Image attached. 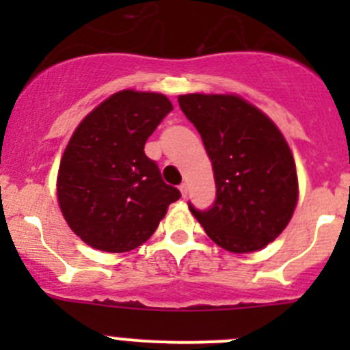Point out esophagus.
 <instances>
[{
  "label": "esophagus",
  "instance_id": "34e87169",
  "mask_svg": "<svg viewBox=\"0 0 350 350\" xmlns=\"http://www.w3.org/2000/svg\"><path fill=\"white\" fill-rule=\"evenodd\" d=\"M179 191H181L183 198H186V196H188V191H189V189H188V185H186V183H183V185L179 186Z\"/></svg>",
  "mask_w": 350,
  "mask_h": 350
}]
</instances>
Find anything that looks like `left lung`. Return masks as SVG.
<instances>
[{
    "label": "left lung",
    "instance_id": "left-lung-1",
    "mask_svg": "<svg viewBox=\"0 0 350 350\" xmlns=\"http://www.w3.org/2000/svg\"><path fill=\"white\" fill-rule=\"evenodd\" d=\"M213 167L217 198L189 210L217 245L247 254L273 242L298 201V176L288 142L273 120L235 94H181Z\"/></svg>",
    "mask_w": 350,
    "mask_h": 350
}]
</instances>
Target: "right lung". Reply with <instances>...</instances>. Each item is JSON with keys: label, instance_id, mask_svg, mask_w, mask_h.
<instances>
[{"label": "right lung", "instance_id": "1", "mask_svg": "<svg viewBox=\"0 0 350 350\" xmlns=\"http://www.w3.org/2000/svg\"><path fill=\"white\" fill-rule=\"evenodd\" d=\"M171 109L164 94L123 90L74 130L59 165L57 200L70 230L93 249L142 245L181 196L144 152Z\"/></svg>", "mask_w": 350, "mask_h": 350}]
</instances>
